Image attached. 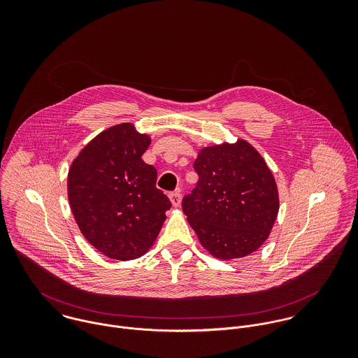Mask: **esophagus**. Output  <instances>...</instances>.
Here are the masks:
<instances>
[{
	"mask_svg": "<svg viewBox=\"0 0 358 358\" xmlns=\"http://www.w3.org/2000/svg\"><path fill=\"white\" fill-rule=\"evenodd\" d=\"M169 200H171V203H172V205H173L175 208L180 206V201H182L180 192H172V193H169Z\"/></svg>",
	"mask_w": 358,
	"mask_h": 358,
	"instance_id": "1",
	"label": "esophagus"
}]
</instances>
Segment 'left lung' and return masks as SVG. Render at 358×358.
<instances>
[{
	"label": "left lung",
	"mask_w": 358,
	"mask_h": 358,
	"mask_svg": "<svg viewBox=\"0 0 358 358\" xmlns=\"http://www.w3.org/2000/svg\"><path fill=\"white\" fill-rule=\"evenodd\" d=\"M193 166L199 182L182 208L201 245L224 260L252 254L268 237L280 208L262 155L240 139L205 148Z\"/></svg>",
	"instance_id": "left-lung-1"
}]
</instances>
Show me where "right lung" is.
Masks as SVG:
<instances>
[{"label": "right lung", "mask_w": 358, "mask_h": 358, "mask_svg": "<svg viewBox=\"0 0 358 358\" xmlns=\"http://www.w3.org/2000/svg\"><path fill=\"white\" fill-rule=\"evenodd\" d=\"M149 145L132 124H120L91 141L69 171L74 219L90 244L111 259L143 255L172 205L155 187L157 169L142 159Z\"/></svg>", "instance_id": "obj_1"}]
</instances>
